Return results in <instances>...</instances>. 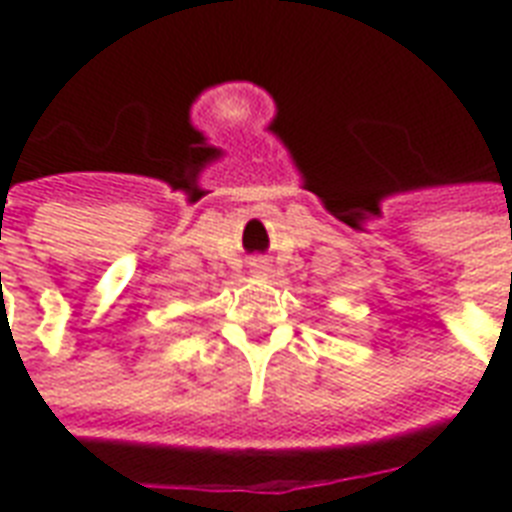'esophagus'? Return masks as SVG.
I'll list each match as a JSON object with an SVG mask.
<instances>
[{
	"instance_id": "esophagus-1",
	"label": "esophagus",
	"mask_w": 512,
	"mask_h": 512,
	"mask_svg": "<svg viewBox=\"0 0 512 512\" xmlns=\"http://www.w3.org/2000/svg\"><path fill=\"white\" fill-rule=\"evenodd\" d=\"M255 266H257V268H266V263H255Z\"/></svg>"
}]
</instances>
